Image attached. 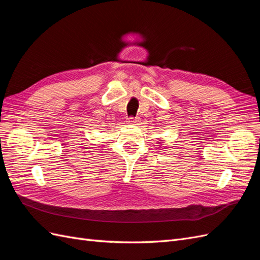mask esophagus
<instances>
[{"mask_svg":"<svg viewBox=\"0 0 260 260\" xmlns=\"http://www.w3.org/2000/svg\"><path fill=\"white\" fill-rule=\"evenodd\" d=\"M139 121H140L139 118H135V117H130L129 119H128V122H129V123H135V124H137V123H139Z\"/></svg>","mask_w":260,"mask_h":260,"instance_id":"obj_1","label":"esophagus"}]
</instances>
